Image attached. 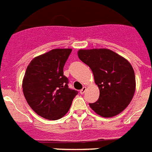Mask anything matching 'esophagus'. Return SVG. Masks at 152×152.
<instances>
[{
  "label": "esophagus",
  "mask_w": 152,
  "mask_h": 152,
  "mask_svg": "<svg viewBox=\"0 0 152 152\" xmlns=\"http://www.w3.org/2000/svg\"><path fill=\"white\" fill-rule=\"evenodd\" d=\"M87 91V87H83V89H81V90H80V93L81 94H83L85 93V91Z\"/></svg>",
  "instance_id": "esophagus-1"
}]
</instances>
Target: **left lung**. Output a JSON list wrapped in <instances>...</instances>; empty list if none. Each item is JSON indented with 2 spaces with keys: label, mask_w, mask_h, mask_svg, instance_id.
<instances>
[{
  "label": "left lung",
  "mask_w": 152,
  "mask_h": 152,
  "mask_svg": "<svg viewBox=\"0 0 152 152\" xmlns=\"http://www.w3.org/2000/svg\"><path fill=\"white\" fill-rule=\"evenodd\" d=\"M79 58L92 70L94 82L99 88L97 102L89 104L102 117L117 115L133 99L136 89L134 69L126 58L106 49H80Z\"/></svg>",
  "instance_id": "8db88e82"
}]
</instances>
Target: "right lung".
<instances>
[{"label": "right lung", "instance_id": "add662e5", "mask_svg": "<svg viewBox=\"0 0 152 152\" xmlns=\"http://www.w3.org/2000/svg\"><path fill=\"white\" fill-rule=\"evenodd\" d=\"M71 48L53 49L35 57L27 66L23 91L30 108L49 120L63 117L69 110L77 91L69 88L63 68Z\"/></svg>", "mask_w": 152, "mask_h": 152}]
</instances>
